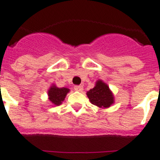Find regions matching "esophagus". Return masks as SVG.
I'll return each mask as SVG.
<instances>
[{"mask_svg":"<svg viewBox=\"0 0 160 160\" xmlns=\"http://www.w3.org/2000/svg\"><path fill=\"white\" fill-rule=\"evenodd\" d=\"M74 90L75 91H78V92H82V91L83 90V87L81 85L74 86Z\"/></svg>","mask_w":160,"mask_h":160,"instance_id":"obj_1","label":"esophagus"}]
</instances>
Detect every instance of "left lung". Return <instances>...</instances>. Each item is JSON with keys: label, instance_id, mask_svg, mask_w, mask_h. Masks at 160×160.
<instances>
[{"label": "left lung", "instance_id": "8db88e82", "mask_svg": "<svg viewBox=\"0 0 160 160\" xmlns=\"http://www.w3.org/2000/svg\"><path fill=\"white\" fill-rule=\"evenodd\" d=\"M92 105L101 108H108L113 103V96L109 87L101 80L96 82L94 88L87 93Z\"/></svg>", "mask_w": 160, "mask_h": 160}]
</instances>
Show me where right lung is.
Masks as SVG:
<instances>
[{"label":"right lung","mask_w":160,"mask_h":160,"mask_svg":"<svg viewBox=\"0 0 160 160\" xmlns=\"http://www.w3.org/2000/svg\"><path fill=\"white\" fill-rule=\"evenodd\" d=\"M69 89L66 88H59L55 86H52L48 91L49 100L55 105H59L65 98Z\"/></svg>","instance_id":"obj_1"}]
</instances>
